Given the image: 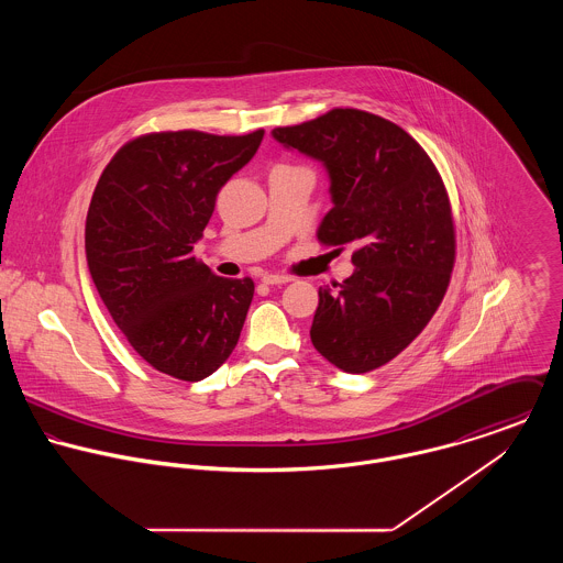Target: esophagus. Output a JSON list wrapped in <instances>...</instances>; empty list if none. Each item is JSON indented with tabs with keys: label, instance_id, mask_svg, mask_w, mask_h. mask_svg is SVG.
Returning <instances> with one entry per match:
<instances>
[{
	"label": "esophagus",
	"instance_id": "obj_1",
	"mask_svg": "<svg viewBox=\"0 0 563 563\" xmlns=\"http://www.w3.org/2000/svg\"><path fill=\"white\" fill-rule=\"evenodd\" d=\"M262 282H264V284H271V286H282V284L292 282V277H290V275H284V273H268V275L262 277Z\"/></svg>",
	"mask_w": 563,
	"mask_h": 563
}]
</instances>
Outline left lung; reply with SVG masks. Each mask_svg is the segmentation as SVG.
<instances>
[{
    "instance_id": "obj_1",
    "label": "left lung",
    "mask_w": 563,
    "mask_h": 563,
    "mask_svg": "<svg viewBox=\"0 0 563 563\" xmlns=\"http://www.w3.org/2000/svg\"><path fill=\"white\" fill-rule=\"evenodd\" d=\"M273 136L327 166L333 208L319 242L355 244L353 275L319 288L312 344L344 373L375 371L413 342L446 295L455 223L444 181L402 128L366 110L333 108Z\"/></svg>"
}]
</instances>
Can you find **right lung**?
<instances>
[{"mask_svg": "<svg viewBox=\"0 0 563 563\" xmlns=\"http://www.w3.org/2000/svg\"><path fill=\"white\" fill-rule=\"evenodd\" d=\"M264 130L152 132L106 164L86 217L95 288L132 349L181 382L212 375L236 349L253 279L214 275L192 255L225 181Z\"/></svg>", "mask_w": 563, "mask_h": 563, "instance_id": "add662e5", "label": "right lung"}]
</instances>
